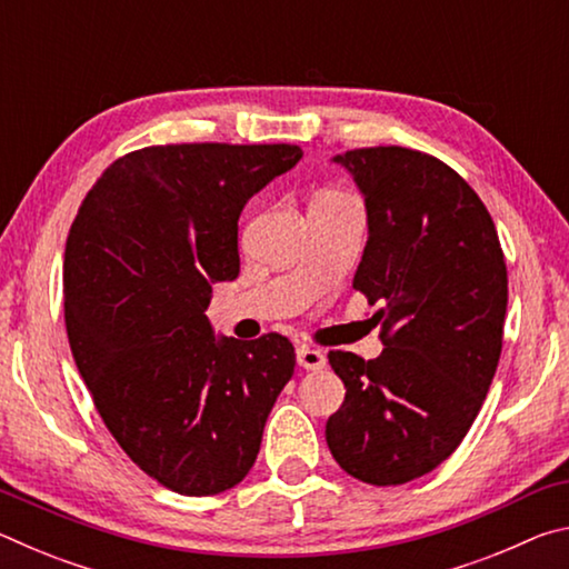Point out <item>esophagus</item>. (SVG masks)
I'll list each match as a JSON object with an SVG mask.
<instances>
[{"label":"esophagus","instance_id":"esophagus-1","mask_svg":"<svg viewBox=\"0 0 569 569\" xmlns=\"http://www.w3.org/2000/svg\"><path fill=\"white\" fill-rule=\"evenodd\" d=\"M298 356V366H303L308 371H319L326 366V353L319 349H311V346H301V349L296 351Z\"/></svg>","mask_w":569,"mask_h":569}]
</instances>
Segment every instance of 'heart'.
<instances>
[{"label": "heart", "mask_w": 569, "mask_h": 569, "mask_svg": "<svg viewBox=\"0 0 569 569\" xmlns=\"http://www.w3.org/2000/svg\"><path fill=\"white\" fill-rule=\"evenodd\" d=\"M321 198H341V196H339V192H323Z\"/></svg>", "instance_id": "1"}]
</instances>
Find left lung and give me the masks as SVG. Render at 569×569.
I'll return each mask as SVG.
<instances>
[{"instance_id":"left-lung-1","label":"left lung","mask_w":569,"mask_h":569,"mask_svg":"<svg viewBox=\"0 0 569 569\" xmlns=\"http://www.w3.org/2000/svg\"><path fill=\"white\" fill-rule=\"evenodd\" d=\"M359 186L369 240L353 288L381 308L383 351H329L346 387L326 421L333 459L377 487L437 469L485 403L507 316L495 220L469 182L427 152L379 146L336 156Z\"/></svg>"}]
</instances>
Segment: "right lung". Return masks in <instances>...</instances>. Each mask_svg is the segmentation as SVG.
Returning <instances> with one entry per match:
<instances>
[{
  "instance_id": "right-lung-1",
  "label": "right lung",
  "mask_w": 569,
  "mask_h": 569,
  "mask_svg": "<svg viewBox=\"0 0 569 569\" xmlns=\"http://www.w3.org/2000/svg\"><path fill=\"white\" fill-rule=\"evenodd\" d=\"M301 156L228 142L128 152L67 236L64 326L80 377L124 455L178 495L243 481L293 377L286 336H216L206 308L213 283L240 271V210Z\"/></svg>"
}]
</instances>
